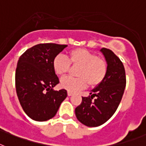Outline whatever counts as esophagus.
Wrapping results in <instances>:
<instances>
[{
	"label": "esophagus",
	"mask_w": 146,
	"mask_h": 146,
	"mask_svg": "<svg viewBox=\"0 0 146 146\" xmlns=\"http://www.w3.org/2000/svg\"><path fill=\"white\" fill-rule=\"evenodd\" d=\"M73 94V92H69V91H68V92H67V95L68 96H72Z\"/></svg>",
	"instance_id": "34e87169"
}]
</instances>
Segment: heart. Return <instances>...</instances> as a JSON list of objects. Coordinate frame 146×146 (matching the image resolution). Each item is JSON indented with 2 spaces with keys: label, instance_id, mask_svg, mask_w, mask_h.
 <instances>
[{
  "label": "heart",
  "instance_id": "obj_1",
  "mask_svg": "<svg viewBox=\"0 0 146 146\" xmlns=\"http://www.w3.org/2000/svg\"><path fill=\"white\" fill-rule=\"evenodd\" d=\"M70 64L80 67L76 73L79 77L61 78V86L69 92H76L87 85L91 87L97 86L103 82L107 72L106 61L84 48L74 49L70 52L68 58L63 54L57 55L53 61V67L57 74L64 75L69 71Z\"/></svg>",
  "mask_w": 146,
  "mask_h": 146
}]
</instances>
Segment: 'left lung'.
Here are the masks:
<instances>
[{
  "instance_id": "obj_1",
  "label": "left lung",
  "mask_w": 146,
  "mask_h": 146,
  "mask_svg": "<svg viewBox=\"0 0 146 146\" xmlns=\"http://www.w3.org/2000/svg\"><path fill=\"white\" fill-rule=\"evenodd\" d=\"M107 62L106 75L88 97L75 110L77 119L88 127H98L110 119L118 109L126 86V75L123 63L112 50L100 49Z\"/></svg>"
}]
</instances>
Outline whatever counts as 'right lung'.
Listing matches in <instances>:
<instances>
[{
  "instance_id": "add662e5",
  "label": "right lung",
  "mask_w": 146,
  "mask_h": 146,
  "mask_svg": "<svg viewBox=\"0 0 146 146\" xmlns=\"http://www.w3.org/2000/svg\"><path fill=\"white\" fill-rule=\"evenodd\" d=\"M67 45L40 43L20 56L15 70V89L22 109L37 121L53 118L67 98L65 89L54 91L59 83L53 67L54 58Z\"/></svg>"
}]
</instances>
